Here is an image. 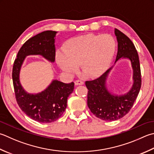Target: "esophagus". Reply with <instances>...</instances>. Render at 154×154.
I'll use <instances>...</instances> for the list:
<instances>
[{
    "mask_svg": "<svg viewBox=\"0 0 154 154\" xmlns=\"http://www.w3.org/2000/svg\"><path fill=\"white\" fill-rule=\"evenodd\" d=\"M75 85H82L84 84V83L83 82V81H81L80 80H77L75 81Z\"/></svg>",
    "mask_w": 154,
    "mask_h": 154,
    "instance_id": "1",
    "label": "esophagus"
}]
</instances>
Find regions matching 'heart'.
Listing matches in <instances>:
<instances>
[{
  "label": "heart",
  "instance_id": "heart-1",
  "mask_svg": "<svg viewBox=\"0 0 154 154\" xmlns=\"http://www.w3.org/2000/svg\"><path fill=\"white\" fill-rule=\"evenodd\" d=\"M116 49V41L111 35L88 34L66 42L63 50L57 52V63L67 74L76 73L81 65L86 76L97 78L109 67Z\"/></svg>",
  "mask_w": 154,
  "mask_h": 154
}]
</instances>
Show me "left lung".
Segmentation results:
<instances>
[{
    "instance_id": "obj_1",
    "label": "left lung",
    "mask_w": 154,
    "mask_h": 154,
    "mask_svg": "<svg viewBox=\"0 0 154 154\" xmlns=\"http://www.w3.org/2000/svg\"><path fill=\"white\" fill-rule=\"evenodd\" d=\"M117 41V53L114 65L97 79L86 81L88 89L87 105L94 115L104 121H116L122 118L133 106L141 85L139 56L134 43L125 34L114 29ZM128 59L133 70V84L129 91L123 94H116L108 89L107 78L117 61Z\"/></svg>"
}]
</instances>
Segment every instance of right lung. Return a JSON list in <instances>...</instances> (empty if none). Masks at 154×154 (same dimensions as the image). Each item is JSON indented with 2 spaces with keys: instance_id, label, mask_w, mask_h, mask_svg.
<instances>
[{
  "instance_id": "right-lung-1",
  "label": "right lung",
  "mask_w": 154,
  "mask_h": 154,
  "mask_svg": "<svg viewBox=\"0 0 154 154\" xmlns=\"http://www.w3.org/2000/svg\"><path fill=\"white\" fill-rule=\"evenodd\" d=\"M58 32L46 31L26 41L20 48L13 69V81L17 103L20 109L36 122L48 123L56 121L67 107V99L73 91L74 83L57 79L38 93L26 91L20 81V72L27 56L41 55L48 61H55V37Z\"/></svg>"
}]
</instances>
